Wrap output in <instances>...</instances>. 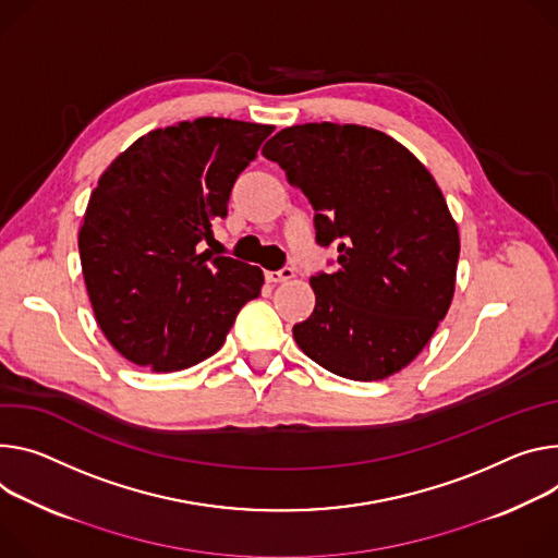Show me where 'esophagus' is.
Here are the masks:
<instances>
[{"label":"esophagus","mask_w":558,"mask_h":558,"mask_svg":"<svg viewBox=\"0 0 558 558\" xmlns=\"http://www.w3.org/2000/svg\"><path fill=\"white\" fill-rule=\"evenodd\" d=\"M265 278H267V282H284V280H291L293 278V269L291 267H282V269H278V271H267L265 274Z\"/></svg>","instance_id":"obj_1"}]
</instances>
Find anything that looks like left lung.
<instances>
[{"label":"left lung","mask_w":558,"mask_h":558,"mask_svg":"<svg viewBox=\"0 0 558 558\" xmlns=\"http://www.w3.org/2000/svg\"><path fill=\"white\" fill-rule=\"evenodd\" d=\"M278 162L316 211V242L338 248L333 274L312 276L314 314L298 347L349 380L408 367L445 318L459 229L429 171L393 137L359 124H300L276 133Z\"/></svg>","instance_id":"obj_1"}]
</instances>
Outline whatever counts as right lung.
<instances>
[{
	"label": "right lung",
	"mask_w": 558,
	"mask_h": 558,
	"mask_svg": "<svg viewBox=\"0 0 558 558\" xmlns=\"http://www.w3.org/2000/svg\"><path fill=\"white\" fill-rule=\"evenodd\" d=\"M274 126L197 118L133 142L99 178L80 229V260L99 329L122 356L180 372L222 347L260 295L263 269L199 253L227 216L238 175ZM220 253V251H218Z\"/></svg>",
	"instance_id": "1"
}]
</instances>
